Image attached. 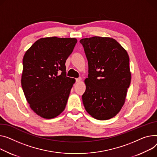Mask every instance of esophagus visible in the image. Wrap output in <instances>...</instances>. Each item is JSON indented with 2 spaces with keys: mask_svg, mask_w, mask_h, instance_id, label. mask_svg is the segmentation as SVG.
Here are the masks:
<instances>
[{
  "mask_svg": "<svg viewBox=\"0 0 157 157\" xmlns=\"http://www.w3.org/2000/svg\"><path fill=\"white\" fill-rule=\"evenodd\" d=\"M76 82H80V81H81V78H76Z\"/></svg>",
  "mask_w": 157,
  "mask_h": 157,
  "instance_id": "34e87169",
  "label": "esophagus"
}]
</instances>
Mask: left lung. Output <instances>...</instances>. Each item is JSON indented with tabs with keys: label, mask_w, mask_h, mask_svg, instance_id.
Returning <instances> with one entry per match:
<instances>
[{
	"label": "left lung",
	"mask_w": 157,
	"mask_h": 157,
	"mask_svg": "<svg viewBox=\"0 0 157 157\" xmlns=\"http://www.w3.org/2000/svg\"><path fill=\"white\" fill-rule=\"evenodd\" d=\"M79 42L88 62L83 105L96 119H111L122 109L131 83L128 52L109 37L93 36L82 38Z\"/></svg>",
	"instance_id": "obj_1"
}]
</instances>
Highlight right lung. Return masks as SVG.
Wrapping results in <instances>:
<instances>
[{
  "label": "right lung",
  "mask_w": 157,
  "mask_h": 157,
  "mask_svg": "<svg viewBox=\"0 0 157 157\" xmlns=\"http://www.w3.org/2000/svg\"><path fill=\"white\" fill-rule=\"evenodd\" d=\"M77 40L42 38L26 52L21 86L30 108L45 119L58 116L65 109L75 79L66 76L65 63Z\"/></svg>",
  "instance_id": "add662e5"
}]
</instances>
